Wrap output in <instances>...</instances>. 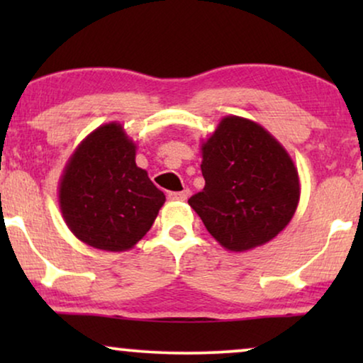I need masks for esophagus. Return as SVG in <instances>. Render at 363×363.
<instances>
[{"instance_id": "1", "label": "esophagus", "mask_w": 363, "mask_h": 363, "mask_svg": "<svg viewBox=\"0 0 363 363\" xmlns=\"http://www.w3.org/2000/svg\"><path fill=\"white\" fill-rule=\"evenodd\" d=\"M190 196V190H183V191H170L168 193V200L172 201H185L186 198Z\"/></svg>"}]
</instances>
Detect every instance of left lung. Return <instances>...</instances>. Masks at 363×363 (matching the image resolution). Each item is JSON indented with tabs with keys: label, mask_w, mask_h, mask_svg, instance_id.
<instances>
[{
	"label": "left lung",
	"mask_w": 363,
	"mask_h": 363,
	"mask_svg": "<svg viewBox=\"0 0 363 363\" xmlns=\"http://www.w3.org/2000/svg\"><path fill=\"white\" fill-rule=\"evenodd\" d=\"M205 188L188 200L228 251H250L276 238L294 216L299 173L284 147L250 118L226 116L201 142Z\"/></svg>",
	"instance_id": "obj_1"
}]
</instances>
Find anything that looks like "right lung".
Masks as SVG:
<instances>
[{"mask_svg": "<svg viewBox=\"0 0 363 363\" xmlns=\"http://www.w3.org/2000/svg\"><path fill=\"white\" fill-rule=\"evenodd\" d=\"M137 145L118 122L97 127L79 143L59 180V208L72 235L96 250H132L165 203L135 163Z\"/></svg>", "mask_w": 363, "mask_h": 363, "instance_id": "add662e5", "label": "right lung"}]
</instances>
